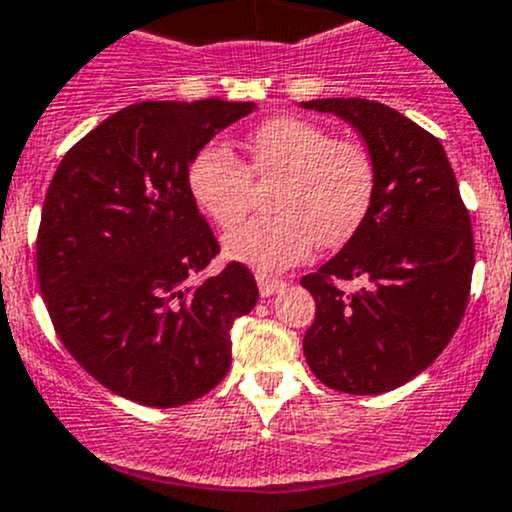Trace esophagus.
<instances>
[{"label": "esophagus", "instance_id": "obj_1", "mask_svg": "<svg viewBox=\"0 0 512 512\" xmlns=\"http://www.w3.org/2000/svg\"><path fill=\"white\" fill-rule=\"evenodd\" d=\"M257 287H260L262 297H274V294H279L287 287V282H284V279L270 277V274H257Z\"/></svg>", "mask_w": 512, "mask_h": 512}]
</instances>
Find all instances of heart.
Masks as SVG:
<instances>
[{"instance_id": "1", "label": "heart", "mask_w": 512, "mask_h": 512, "mask_svg": "<svg viewBox=\"0 0 512 512\" xmlns=\"http://www.w3.org/2000/svg\"><path fill=\"white\" fill-rule=\"evenodd\" d=\"M245 164L220 144L193 154L186 186L198 211L220 230H233L250 211L252 179L272 181L274 215L255 218L225 238V252L260 272L304 260L314 245L341 247L363 225L375 196L368 149L333 139L319 122L279 115L245 139Z\"/></svg>"}]
</instances>
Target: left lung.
Listing matches in <instances>:
<instances>
[{
	"instance_id": "8db88e82",
	"label": "left lung",
	"mask_w": 512,
	"mask_h": 512,
	"mask_svg": "<svg viewBox=\"0 0 512 512\" xmlns=\"http://www.w3.org/2000/svg\"><path fill=\"white\" fill-rule=\"evenodd\" d=\"M358 129L375 164L363 225L301 277L316 299L304 336L311 373L331 390L380 395L427 370L464 319L473 274L471 218L434 134L375 100L301 102ZM360 278L346 295L337 279Z\"/></svg>"
}]
</instances>
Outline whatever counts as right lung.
<instances>
[{"mask_svg": "<svg viewBox=\"0 0 512 512\" xmlns=\"http://www.w3.org/2000/svg\"><path fill=\"white\" fill-rule=\"evenodd\" d=\"M255 102H137L85 134L43 201L36 274L66 351L147 407L198 400L230 368V326L257 304L240 262L193 284L220 252L186 186L193 154Z\"/></svg>", "mask_w": 512, "mask_h": 512, "instance_id": "1", "label": "right lung"}]
</instances>
